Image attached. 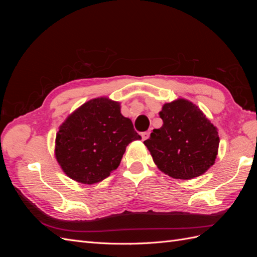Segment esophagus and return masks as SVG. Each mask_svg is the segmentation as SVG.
Returning a JSON list of instances; mask_svg holds the SVG:
<instances>
[{
    "label": "esophagus",
    "mask_w": 257,
    "mask_h": 257,
    "mask_svg": "<svg viewBox=\"0 0 257 257\" xmlns=\"http://www.w3.org/2000/svg\"><path fill=\"white\" fill-rule=\"evenodd\" d=\"M150 135V132L147 131V132H144V133H142V138L143 141H146V139H148V137H149Z\"/></svg>",
    "instance_id": "obj_1"
}]
</instances>
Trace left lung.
<instances>
[{
  "label": "left lung",
  "instance_id": "8db88e82",
  "mask_svg": "<svg viewBox=\"0 0 257 257\" xmlns=\"http://www.w3.org/2000/svg\"><path fill=\"white\" fill-rule=\"evenodd\" d=\"M163 125L144 142L155 165L175 179L205 174L216 159L219 133L199 108L184 98L166 103L160 111Z\"/></svg>",
  "mask_w": 257,
  "mask_h": 257
}]
</instances>
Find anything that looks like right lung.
Masks as SVG:
<instances>
[{"mask_svg":"<svg viewBox=\"0 0 257 257\" xmlns=\"http://www.w3.org/2000/svg\"><path fill=\"white\" fill-rule=\"evenodd\" d=\"M120 109V103L114 100L93 98L61 124L54 154L66 176L93 184L118 168L126 146L142 139Z\"/></svg>","mask_w":257,"mask_h":257,"instance_id":"1","label":"right lung"}]
</instances>
